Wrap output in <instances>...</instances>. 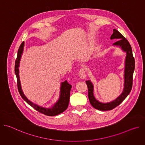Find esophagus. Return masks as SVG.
<instances>
[{
    "label": "esophagus",
    "instance_id": "34e87169",
    "mask_svg": "<svg viewBox=\"0 0 145 145\" xmlns=\"http://www.w3.org/2000/svg\"><path fill=\"white\" fill-rule=\"evenodd\" d=\"M78 76L81 78H84L86 77V72L84 68H82L80 69L78 72Z\"/></svg>",
    "mask_w": 145,
    "mask_h": 145
}]
</instances>
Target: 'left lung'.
<instances>
[{"mask_svg": "<svg viewBox=\"0 0 145 145\" xmlns=\"http://www.w3.org/2000/svg\"><path fill=\"white\" fill-rule=\"evenodd\" d=\"M114 33L111 36V39H118L119 40L114 43V45L119 46L124 51L126 52L125 71V88L122 93L115 100L107 103H102L96 100L93 96V87L92 82L86 81L88 89V98L91 105L95 108L100 111L111 110L119 106L129 95L133 86V73L135 69V59L133 55L132 48L127 39L120 33L117 30L114 29Z\"/></svg>", "mask_w": 145, "mask_h": 145, "instance_id": "obj_1", "label": "left lung"}]
</instances>
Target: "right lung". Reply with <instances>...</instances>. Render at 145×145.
I'll return each mask as SVG.
<instances>
[{
	"label": "right lung",
	"instance_id": "add662e5",
	"mask_svg": "<svg viewBox=\"0 0 145 145\" xmlns=\"http://www.w3.org/2000/svg\"><path fill=\"white\" fill-rule=\"evenodd\" d=\"M24 46V42H22L20 44L18 51L17 57L15 60V73L16 76L17 80V87L19 91V93L21 97L25 100L27 104H29L30 106H31L33 108L37 110L38 112L42 113L47 116H56L58 115L62 112H63L68 107L69 102V97H70V91L72 88V85L69 84L67 81H65L62 82L61 87V93L58 101L56 103L54 106L52 107V108H45L44 107L38 106L37 105L34 104L33 103L31 102L29 100L26 96L24 95L22 92L21 87H20L19 77V69L18 67L19 66V61L21 57L22 53L23 52Z\"/></svg>",
	"mask_w": 145,
	"mask_h": 145
}]
</instances>
